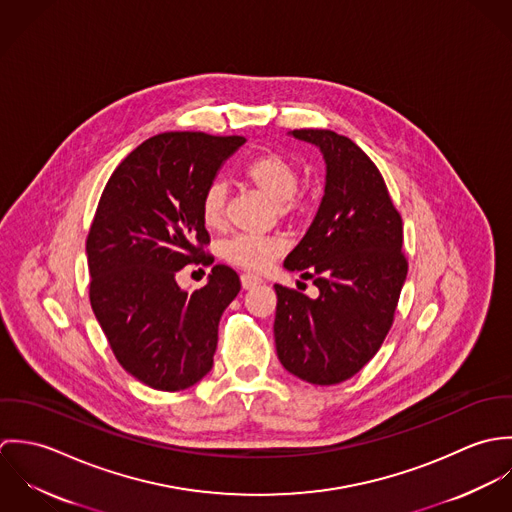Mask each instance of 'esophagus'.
I'll list each match as a JSON object with an SVG mask.
<instances>
[{
	"label": "esophagus",
	"instance_id": "34e87169",
	"mask_svg": "<svg viewBox=\"0 0 512 512\" xmlns=\"http://www.w3.org/2000/svg\"><path fill=\"white\" fill-rule=\"evenodd\" d=\"M240 282H242V288H244V290H252V288H256V286L262 284V278H258V276H254V274H242V276H240Z\"/></svg>",
	"mask_w": 512,
	"mask_h": 512
}]
</instances>
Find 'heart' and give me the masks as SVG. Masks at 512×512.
Returning <instances> with one entry per match:
<instances>
[{"label": "heart", "mask_w": 512, "mask_h": 512, "mask_svg": "<svg viewBox=\"0 0 512 512\" xmlns=\"http://www.w3.org/2000/svg\"><path fill=\"white\" fill-rule=\"evenodd\" d=\"M246 179L268 197L282 217L297 219L305 215L307 205L295 199L299 189V169L280 153H264L252 159L246 167ZM226 185L213 181L201 199V217L209 228H219L226 217ZM284 252V244L278 238H260L238 234L220 246V254L234 266L246 270H264Z\"/></svg>", "instance_id": "1"}]
</instances>
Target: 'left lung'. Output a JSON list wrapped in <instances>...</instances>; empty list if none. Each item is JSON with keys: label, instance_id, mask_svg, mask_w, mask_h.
Segmentation results:
<instances>
[{"label": "left lung", "instance_id": "left-lung-1", "mask_svg": "<svg viewBox=\"0 0 512 512\" xmlns=\"http://www.w3.org/2000/svg\"><path fill=\"white\" fill-rule=\"evenodd\" d=\"M325 163L319 209L284 268L319 290L315 299L274 286V337L288 372L311 384L355 376L380 349L406 282L402 220L365 151L331 130H293Z\"/></svg>", "mask_w": 512, "mask_h": 512}]
</instances>
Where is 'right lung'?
<instances>
[{
	"label": "right lung",
	"instance_id": "obj_1",
	"mask_svg": "<svg viewBox=\"0 0 512 512\" xmlns=\"http://www.w3.org/2000/svg\"><path fill=\"white\" fill-rule=\"evenodd\" d=\"M242 136L167 132L136 147L112 173L92 220L86 256L90 305L118 359L163 392L185 390L213 368L222 311L240 292L228 266H213L201 290L175 276L201 254L209 232L205 189Z\"/></svg>",
	"mask_w": 512,
	"mask_h": 512
}]
</instances>
